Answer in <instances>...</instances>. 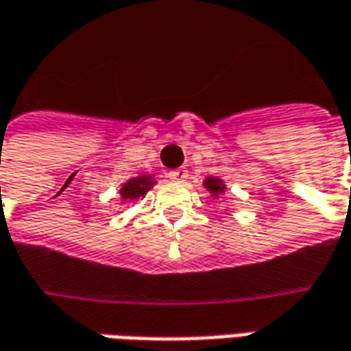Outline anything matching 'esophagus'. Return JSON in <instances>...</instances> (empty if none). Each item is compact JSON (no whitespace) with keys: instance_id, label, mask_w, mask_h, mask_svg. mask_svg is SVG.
I'll use <instances>...</instances> for the list:
<instances>
[{"instance_id":"34e87169","label":"esophagus","mask_w":351,"mask_h":351,"mask_svg":"<svg viewBox=\"0 0 351 351\" xmlns=\"http://www.w3.org/2000/svg\"><path fill=\"white\" fill-rule=\"evenodd\" d=\"M169 180H173V182H184L188 178V171L184 169H175V171H169Z\"/></svg>"}]
</instances>
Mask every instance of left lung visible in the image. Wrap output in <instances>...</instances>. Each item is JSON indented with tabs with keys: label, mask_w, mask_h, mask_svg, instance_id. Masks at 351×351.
I'll return each instance as SVG.
<instances>
[{
	"label": "left lung",
	"mask_w": 351,
	"mask_h": 351,
	"mask_svg": "<svg viewBox=\"0 0 351 351\" xmlns=\"http://www.w3.org/2000/svg\"><path fill=\"white\" fill-rule=\"evenodd\" d=\"M204 186L208 188L210 192H212L213 196L215 194H219V192H223L225 184L219 180V178H215V176H210V178H206V182H204Z\"/></svg>",
	"instance_id": "8db88e82"
}]
</instances>
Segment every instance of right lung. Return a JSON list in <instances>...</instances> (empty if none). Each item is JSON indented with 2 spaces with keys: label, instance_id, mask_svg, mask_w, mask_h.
<instances>
[{
  "label": "right lung",
  "instance_id": "obj_1",
  "mask_svg": "<svg viewBox=\"0 0 351 351\" xmlns=\"http://www.w3.org/2000/svg\"><path fill=\"white\" fill-rule=\"evenodd\" d=\"M153 186V178L152 176L143 175L138 176V178H132V180H128L126 184L122 186L120 190V194H122V198L124 199H136L139 196H145L147 194V190Z\"/></svg>",
  "mask_w": 351,
  "mask_h": 351
}]
</instances>
